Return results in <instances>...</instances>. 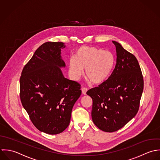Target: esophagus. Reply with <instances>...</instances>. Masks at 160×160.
<instances>
[{
  "label": "esophagus",
  "instance_id": "34e87169",
  "mask_svg": "<svg viewBox=\"0 0 160 160\" xmlns=\"http://www.w3.org/2000/svg\"><path fill=\"white\" fill-rule=\"evenodd\" d=\"M87 90H88V89H87V88H83H83H82V92L83 95H86V93H87Z\"/></svg>",
  "mask_w": 160,
  "mask_h": 160
}]
</instances>
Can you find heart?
I'll return each instance as SVG.
<instances>
[{
	"label": "heart",
	"mask_w": 160,
	"mask_h": 160,
	"mask_svg": "<svg viewBox=\"0 0 160 160\" xmlns=\"http://www.w3.org/2000/svg\"><path fill=\"white\" fill-rule=\"evenodd\" d=\"M115 64L114 54L108 50L95 47H83L76 52L75 58L68 61V73L74 80H78L83 72L93 83L105 81L111 73Z\"/></svg>",
	"instance_id": "obj_1"
}]
</instances>
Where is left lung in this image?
I'll return each instance as SVG.
<instances>
[{"instance_id":"1","label":"left lung","mask_w":160,"mask_h":160,"mask_svg":"<svg viewBox=\"0 0 160 160\" xmlns=\"http://www.w3.org/2000/svg\"><path fill=\"white\" fill-rule=\"evenodd\" d=\"M112 42L117 56L114 69L106 81L87 92L93 99V122L106 132L118 130L135 116L143 90L137 59L121 44Z\"/></svg>"}]
</instances>
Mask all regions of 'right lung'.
<instances>
[{"label": "right lung", "mask_w": 160, "mask_h": 160, "mask_svg": "<svg viewBox=\"0 0 160 160\" xmlns=\"http://www.w3.org/2000/svg\"><path fill=\"white\" fill-rule=\"evenodd\" d=\"M62 42L39 46L24 67L20 79L22 104L34 126L51 135L69 125L73 106L82 93L80 85L64 77Z\"/></svg>", "instance_id": "1"}]
</instances>
